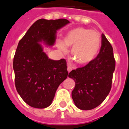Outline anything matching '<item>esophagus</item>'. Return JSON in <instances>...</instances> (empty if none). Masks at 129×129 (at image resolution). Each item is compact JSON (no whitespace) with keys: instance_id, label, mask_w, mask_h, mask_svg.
I'll return each mask as SVG.
<instances>
[{"instance_id":"esophagus-1","label":"esophagus","mask_w":129,"mask_h":129,"mask_svg":"<svg viewBox=\"0 0 129 129\" xmlns=\"http://www.w3.org/2000/svg\"><path fill=\"white\" fill-rule=\"evenodd\" d=\"M72 70H73V67L70 66H68V67H67V71H68V73H70Z\"/></svg>"}]
</instances>
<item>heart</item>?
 <instances>
[{
	"instance_id": "b5f03b06",
	"label": "heart",
	"mask_w": 129,
	"mask_h": 129,
	"mask_svg": "<svg viewBox=\"0 0 129 129\" xmlns=\"http://www.w3.org/2000/svg\"><path fill=\"white\" fill-rule=\"evenodd\" d=\"M102 39L99 32L85 27H76L67 32L63 41L58 40L56 44L62 51L67 53V47H72V58L80 65L92 62L101 47Z\"/></svg>"
}]
</instances>
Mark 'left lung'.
<instances>
[{"label": "left lung", "mask_w": 129, "mask_h": 129, "mask_svg": "<svg viewBox=\"0 0 129 129\" xmlns=\"http://www.w3.org/2000/svg\"><path fill=\"white\" fill-rule=\"evenodd\" d=\"M115 69L113 49L103 34L101 50L97 57L86 66L69 74L68 76L76 83L72 92L76 106L81 110H90L103 103L111 88Z\"/></svg>", "instance_id": "left-lung-1"}]
</instances>
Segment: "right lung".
<instances>
[{
  "label": "right lung",
  "instance_id": "right-lung-1",
  "mask_svg": "<svg viewBox=\"0 0 129 129\" xmlns=\"http://www.w3.org/2000/svg\"><path fill=\"white\" fill-rule=\"evenodd\" d=\"M68 23L66 19H40L19 42L13 60L15 86L30 106L43 109L51 105L58 87L68 76L66 60L49 58L40 44L52 46L56 30Z\"/></svg>",
  "mask_w": 129,
  "mask_h": 129
}]
</instances>
